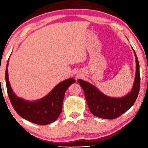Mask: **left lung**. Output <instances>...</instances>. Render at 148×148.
I'll return each mask as SVG.
<instances>
[{"mask_svg":"<svg viewBox=\"0 0 148 148\" xmlns=\"http://www.w3.org/2000/svg\"><path fill=\"white\" fill-rule=\"evenodd\" d=\"M133 51L136 59L134 82L131 91L124 97L119 98L108 97L89 82L80 79H77L78 83L84 89L90 112L94 116L102 119H116L127 112L136 101L140 90V76L138 60L134 49Z\"/></svg>","mask_w":148,"mask_h":148,"instance_id":"1","label":"left lung"}]
</instances>
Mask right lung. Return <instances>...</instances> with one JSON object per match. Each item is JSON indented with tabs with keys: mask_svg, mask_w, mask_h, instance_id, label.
<instances>
[{
	"mask_svg": "<svg viewBox=\"0 0 148 148\" xmlns=\"http://www.w3.org/2000/svg\"><path fill=\"white\" fill-rule=\"evenodd\" d=\"M9 59L6 64L5 79L8 95L12 106L20 116L29 121L38 125H47L58 118L62 112L64 93L68 87L76 82L69 78L60 82L43 98L29 101L17 97L12 90L8 78Z\"/></svg>",
	"mask_w": 148,
	"mask_h": 148,
	"instance_id": "add662e5",
	"label": "right lung"
}]
</instances>
